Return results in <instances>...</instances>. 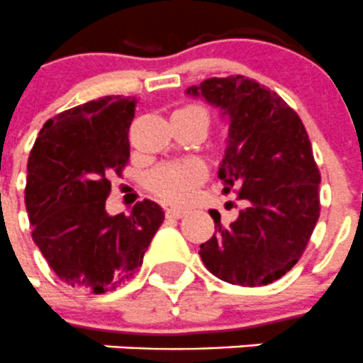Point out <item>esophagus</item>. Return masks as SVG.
<instances>
[{"label": "esophagus", "instance_id": "1", "mask_svg": "<svg viewBox=\"0 0 363 363\" xmlns=\"http://www.w3.org/2000/svg\"><path fill=\"white\" fill-rule=\"evenodd\" d=\"M184 214H186L184 207H170V209H167L168 218H182Z\"/></svg>", "mask_w": 363, "mask_h": 363}]
</instances>
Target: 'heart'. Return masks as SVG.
<instances>
[{
  "mask_svg": "<svg viewBox=\"0 0 363 363\" xmlns=\"http://www.w3.org/2000/svg\"><path fill=\"white\" fill-rule=\"evenodd\" d=\"M179 111H203L202 108L188 106ZM206 179V168L199 161H172L157 167L149 175L150 191L167 202H184L195 195L196 188Z\"/></svg>",
  "mask_w": 363,
  "mask_h": 363,
  "instance_id": "heart-1",
  "label": "heart"
}]
</instances>
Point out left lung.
Instances as JSON below:
<instances>
[{
	"label": "left lung",
	"instance_id": "1",
	"mask_svg": "<svg viewBox=\"0 0 363 363\" xmlns=\"http://www.w3.org/2000/svg\"><path fill=\"white\" fill-rule=\"evenodd\" d=\"M186 94L228 118L218 177L223 193L235 191L242 203L230 225L209 211L216 232L200 245V257L223 282L267 286L300 260L321 211V175L303 122L282 97L239 74L209 77Z\"/></svg>",
	"mask_w": 363,
	"mask_h": 363
}]
</instances>
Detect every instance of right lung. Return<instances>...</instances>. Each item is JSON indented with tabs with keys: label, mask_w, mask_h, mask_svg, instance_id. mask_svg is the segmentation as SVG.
Wrapping results in <instances>:
<instances>
[{
	"label": "right lung",
	"mask_w": 363,
	"mask_h": 363,
	"mask_svg": "<svg viewBox=\"0 0 363 363\" xmlns=\"http://www.w3.org/2000/svg\"><path fill=\"white\" fill-rule=\"evenodd\" d=\"M135 97L106 96L55 115L28 157L24 189L35 245L65 284L106 293L125 284L164 220L152 200L110 216V177L129 161Z\"/></svg>",
	"instance_id": "1"
}]
</instances>
